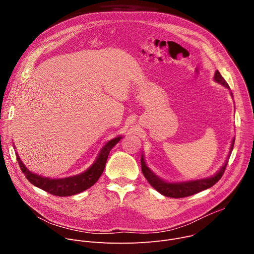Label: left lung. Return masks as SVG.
<instances>
[{
  "label": "left lung",
  "instance_id": "8db88e82",
  "mask_svg": "<svg viewBox=\"0 0 254 254\" xmlns=\"http://www.w3.org/2000/svg\"><path fill=\"white\" fill-rule=\"evenodd\" d=\"M214 80L216 82H218L220 84H222L223 86H225L226 88L229 89V85L228 83L225 81V79L221 76L220 72L218 70H216L215 75H214ZM231 96L233 97L232 92ZM234 141H235V137H233L232 142H231V148H230V154L233 150V146H234ZM229 154V156H230ZM229 156L227 159H229ZM227 160L225 162V164L222 166V168L217 172L214 176L209 177V178H205V179H200V180H193V181H186V182H168V181H165L161 178H159L157 175H155L150 169L149 167H147L146 162H144V158L143 155H141L140 158V165H141V172L148 180V182L150 183V185L156 189L159 193H161L162 195L166 196V197H172V198H184V197H188L194 194H197L201 191H204L210 187H212L213 185H215L218 181L221 179V177L223 176L226 166H227Z\"/></svg>",
  "mask_w": 254,
  "mask_h": 254
}]
</instances>
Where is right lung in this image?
Here are the masks:
<instances>
[{
	"label": "right lung",
	"instance_id": "right-lung-1",
	"mask_svg": "<svg viewBox=\"0 0 254 254\" xmlns=\"http://www.w3.org/2000/svg\"><path fill=\"white\" fill-rule=\"evenodd\" d=\"M122 136L119 135L110 141H107L99 152V155L96 161L83 173L71 176L62 179H50L47 177H42L40 175L34 174L30 172L21 161L19 155H17V161L21 168V171L24 173L25 177L31 184L38 187L45 192L59 197H67L83 192L93 186L99 177L101 176L108 155L112 149L121 140Z\"/></svg>",
	"mask_w": 254,
	"mask_h": 254
}]
</instances>
